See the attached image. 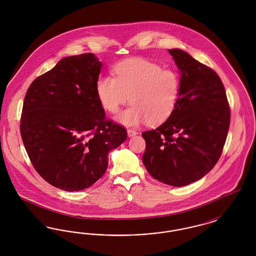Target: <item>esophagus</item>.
<instances>
[{
  "mask_svg": "<svg viewBox=\"0 0 256 256\" xmlns=\"http://www.w3.org/2000/svg\"><path fill=\"white\" fill-rule=\"evenodd\" d=\"M137 134H138V132H137L136 130H132V128H128V137L135 136Z\"/></svg>",
  "mask_w": 256,
  "mask_h": 256,
  "instance_id": "34e87169",
  "label": "esophagus"
}]
</instances>
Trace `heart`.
<instances>
[{
    "mask_svg": "<svg viewBox=\"0 0 256 256\" xmlns=\"http://www.w3.org/2000/svg\"><path fill=\"white\" fill-rule=\"evenodd\" d=\"M114 73L115 78L106 76L98 80L96 92L102 108L112 114L130 97L132 106L118 116V122L160 124L170 118L180 93V76L176 70L162 69L144 58H130L117 64Z\"/></svg>",
    "mask_w": 256,
    "mask_h": 256,
    "instance_id": "1",
    "label": "heart"
}]
</instances>
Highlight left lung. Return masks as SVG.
<instances>
[{
	"instance_id": "1",
	"label": "left lung",
	"mask_w": 256,
	"mask_h": 256,
	"mask_svg": "<svg viewBox=\"0 0 256 256\" xmlns=\"http://www.w3.org/2000/svg\"><path fill=\"white\" fill-rule=\"evenodd\" d=\"M168 50L180 74L178 102L166 122L142 134L143 163L156 180L182 187L204 178L218 162L230 110L215 71L182 50Z\"/></svg>"
}]
</instances>
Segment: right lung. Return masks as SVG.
<instances>
[{"instance_id": "obj_1", "label": "right lung", "mask_w": 256, "mask_h": 256, "mask_svg": "<svg viewBox=\"0 0 256 256\" xmlns=\"http://www.w3.org/2000/svg\"><path fill=\"white\" fill-rule=\"evenodd\" d=\"M102 62L94 54L67 56L28 87L20 132L37 172L74 192L90 187L108 166V154L128 137L106 119L96 92Z\"/></svg>"}]
</instances>
